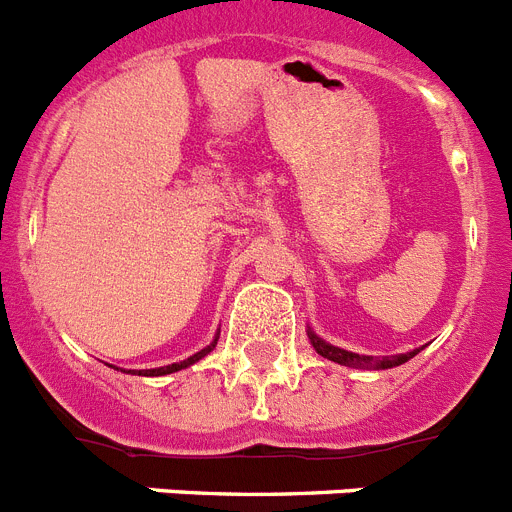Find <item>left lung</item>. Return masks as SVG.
Wrapping results in <instances>:
<instances>
[{
  "label": "left lung",
  "mask_w": 512,
  "mask_h": 512,
  "mask_svg": "<svg viewBox=\"0 0 512 512\" xmlns=\"http://www.w3.org/2000/svg\"><path fill=\"white\" fill-rule=\"evenodd\" d=\"M308 339H311L313 349L321 354V357L331 359V362H339V365H347V367H359V370H388V367H398L403 362H408L411 357H416L421 349H413V352H405V354H395V357H367V354H354L347 352V349H339V347H331L326 344L324 339L308 331Z\"/></svg>",
  "instance_id": "left-lung-1"
}]
</instances>
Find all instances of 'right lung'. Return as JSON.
Wrapping results in <instances>:
<instances>
[{"instance_id":"right-lung-1","label":"right lung","mask_w":512,"mask_h":512,"mask_svg":"<svg viewBox=\"0 0 512 512\" xmlns=\"http://www.w3.org/2000/svg\"><path fill=\"white\" fill-rule=\"evenodd\" d=\"M214 347H216V339L209 344V347L201 349V352H196V354H193V357L183 359V362H176V365H168V367H158V370H142L140 375H145V377H160V375H170V372H178V370H183V367L193 365V362H199V359L204 357V354H209Z\"/></svg>"}]
</instances>
